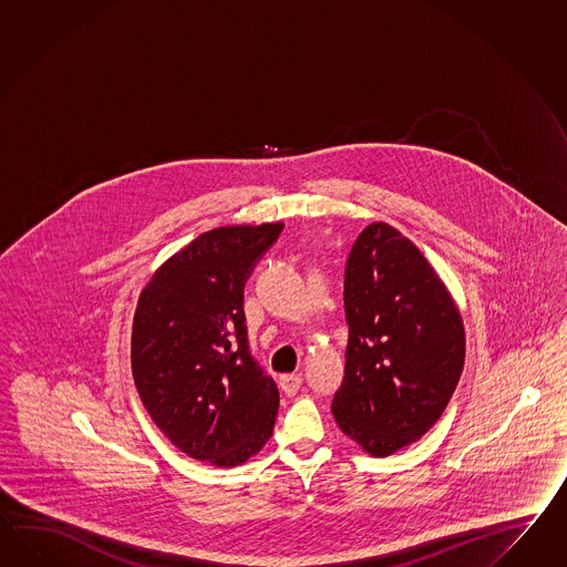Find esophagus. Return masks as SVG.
<instances>
[{"mask_svg": "<svg viewBox=\"0 0 567 567\" xmlns=\"http://www.w3.org/2000/svg\"><path fill=\"white\" fill-rule=\"evenodd\" d=\"M278 383H280V389H282L289 398H292V395L299 391L303 379H301V374H282Z\"/></svg>", "mask_w": 567, "mask_h": 567, "instance_id": "esophagus-1", "label": "esophagus"}]
</instances>
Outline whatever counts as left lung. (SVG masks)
Masks as SVG:
<instances>
[{"instance_id": "1", "label": "left lung", "mask_w": 567, "mask_h": 567, "mask_svg": "<svg viewBox=\"0 0 567 567\" xmlns=\"http://www.w3.org/2000/svg\"><path fill=\"white\" fill-rule=\"evenodd\" d=\"M346 377L336 424L371 456L420 441L441 417L465 362L451 290L414 244L371 223L346 264Z\"/></svg>"}]
</instances>
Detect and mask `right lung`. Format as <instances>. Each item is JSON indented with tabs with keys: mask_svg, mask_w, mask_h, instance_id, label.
Wrapping results in <instances>:
<instances>
[{
	"mask_svg": "<svg viewBox=\"0 0 567 567\" xmlns=\"http://www.w3.org/2000/svg\"><path fill=\"white\" fill-rule=\"evenodd\" d=\"M282 223L223 225L153 272L131 336L133 379L157 429L184 455L237 467L272 436L277 383L249 357L244 282Z\"/></svg>",
	"mask_w": 567,
	"mask_h": 567,
	"instance_id": "1",
	"label": "right lung"
}]
</instances>
